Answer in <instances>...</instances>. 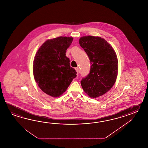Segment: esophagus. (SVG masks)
<instances>
[{
	"instance_id": "esophagus-1",
	"label": "esophagus",
	"mask_w": 148,
	"mask_h": 148,
	"mask_svg": "<svg viewBox=\"0 0 148 148\" xmlns=\"http://www.w3.org/2000/svg\"><path fill=\"white\" fill-rule=\"evenodd\" d=\"M75 71H77V73H78L79 72V68L78 67H77V68H75Z\"/></svg>"
}]
</instances>
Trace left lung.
Returning <instances> with one entry per match:
<instances>
[{"label": "left lung", "mask_w": 148, "mask_h": 148, "mask_svg": "<svg viewBox=\"0 0 148 148\" xmlns=\"http://www.w3.org/2000/svg\"><path fill=\"white\" fill-rule=\"evenodd\" d=\"M79 44L90 61V73L81 80L84 90L89 97L96 98L107 92L116 82L118 61L115 51L101 37L83 36Z\"/></svg>", "instance_id": "8db88e82"}]
</instances>
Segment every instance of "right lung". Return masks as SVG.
Returning <instances> with one entry per match:
<instances>
[{
	"instance_id": "1",
	"label": "right lung",
	"mask_w": 148,
	"mask_h": 148,
	"mask_svg": "<svg viewBox=\"0 0 148 148\" xmlns=\"http://www.w3.org/2000/svg\"><path fill=\"white\" fill-rule=\"evenodd\" d=\"M71 37L60 36L45 41L38 50L33 62V75L38 87L53 97L65 92L77 72L66 56Z\"/></svg>"
}]
</instances>
